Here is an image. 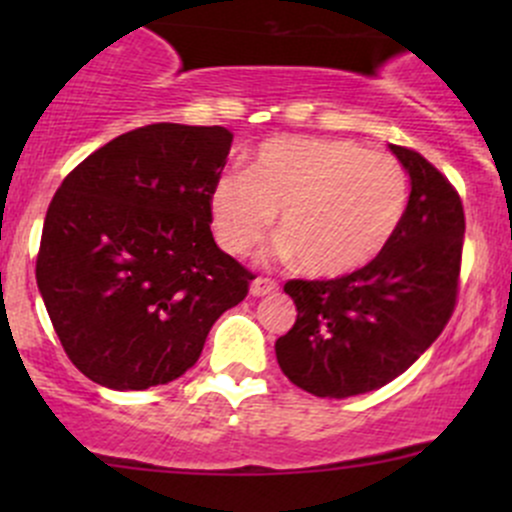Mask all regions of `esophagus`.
I'll return each instance as SVG.
<instances>
[{
  "instance_id": "obj_1",
  "label": "esophagus",
  "mask_w": 512,
  "mask_h": 512,
  "mask_svg": "<svg viewBox=\"0 0 512 512\" xmlns=\"http://www.w3.org/2000/svg\"><path fill=\"white\" fill-rule=\"evenodd\" d=\"M277 289V282L265 280V277H255L250 282V294L252 297H265V294H272Z\"/></svg>"
}]
</instances>
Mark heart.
<instances>
[{
	"label": "heart",
	"mask_w": 512,
	"mask_h": 512,
	"mask_svg": "<svg viewBox=\"0 0 512 512\" xmlns=\"http://www.w3.org/2000/svg\"><path fill=\"white\" fill-rule=\"evenodd\" d=\"M409 203L394 156L344 138L280 136L260 143L245 173L218 178L210 223L230 255L260 245L280 213V252L317 277L369 265L391 242Z\"/></svg>",
	"instance_id": "obj_1"
}]
</instances>
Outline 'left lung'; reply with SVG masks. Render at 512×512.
Returning <instances> with one entry per match:
<instances>
[{"label": "left lung", "mask_w": 512, "mask_h": 512, "mask_svg": "<svg viewBox=\"0 0 512 512\" xmlns=\"http://www.w3.org/2000/svg\"><path fill=\"white\" fill-rule=\"evenodd\" d=\"M411 180L389 245L339 280H292L297 319L275 342L282 374L319 399H347L404 374L456 307L466 218L453 185L416 151L389 146Z\"/></svg>", "instance_id": "1"}]
</instances>
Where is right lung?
Instances as JSON below:
<instances>
[{"instance_id": "right-lung-1", "label": "right lung", "mask_w": 512, "mask_h": 512, "mask_svg": "<svg viewBox=\"0 0 512 512\" xmlns=\"http://www.w3.org/2000/svg\"><path fill=\"white\" fill-rule=\"evenodd\" d=\"M223 126L153 123L76 165L46 210L36 285L81 374L116 391L183 376L252 275L210 232Z\"/></svg>"}]
</instances>
